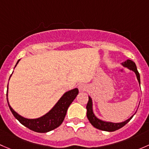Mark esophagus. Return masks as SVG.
Segmentation results:
<instances>
[{
  "label": "esophagus",
  "instance_id": "1",
  "mask_svg": "<svg viewBox=\"0 0 149 149\" xmlns=\"http://www.w3.org/2000/svg\"><path fill=\"white\" fill-rule=\"evenodd\" d=\"M87 87L86 86V85H85V84H81V85L78 86V89H79L80 93H83V92L86 91V90H87Z\"/></svg>",
  "mask_w": 149,
  "mask_h": 149
}]
</instances>
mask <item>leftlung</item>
<instances>
[{"label":"left lung","instance_id":"left-lung-1","mask_svg":"<svg viewBox=\"0 0 149 149\" xmlns=\"http://www.w3.org/2000/svg\"><path fill=\"white\" fill-rule=\"evenodd\" d=\"M122 65L123 66V67L128 68L130 70H132V71L134 72L135 74L136 75L138 81H139V83L140 84V74H139V72H138L137 67H136L135 62L130 60V59H127L126 61L123 62ZM86 108H87V118H88L89 121L90 122V123H91L95 128H97V129L101 130V131H105L108 132L115 131L120 129L122 127H123L125 124L128 123L131 120L132 118H133V116H134V115H133V116H132L130 118H128V120L121 123L106 122V121L100 120V119L97 118L95 116L94 113H93V101H92V98L90 97V96H89V100L87 104V106H86Z\"/></svg>","mask_w":149,"mask_h":149}]
</instances>
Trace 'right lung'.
I'll return each instance as SVG.
<instances>
[{
	"label": "right lung",
	"instance_id": "right-lung-1",
	"mask_svg": "<svg viewBox=\"0 0 149 149\" xmlns=\"http://www.w3.org/2000/svg\"><path fill=\"white\" fill-rule=\"evenodd\" d=\"M20 59L18 60L15 67H16ZM78 93H79V90L77 88H74L70 91L66 92L49 112H48L44 116L36 119L26 118L18 114L9 105L8 100V90L6 95H7L8 105L10 111L13 113L14 117L22 125H24V126L29 128L31 131L37 132V133H47V132L55 129L62 123L64 118H65L67 109L70 104L75 99V97H77Z\"/></svg>",
	"mask_w": 149,
	"mask_h": 149
}]
</instances>
